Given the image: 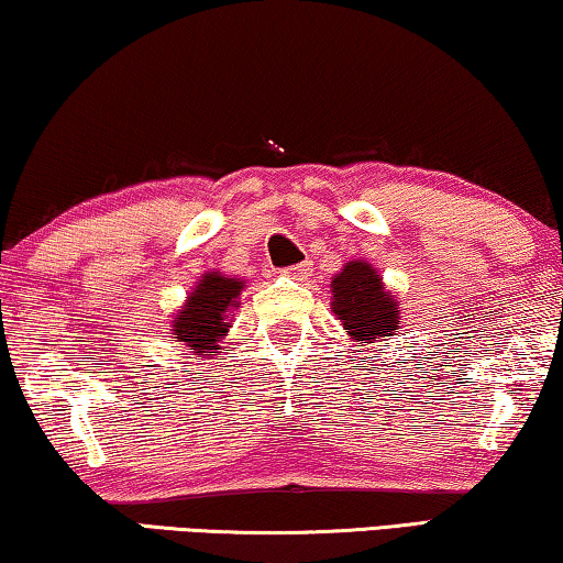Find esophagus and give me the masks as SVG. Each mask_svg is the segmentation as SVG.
I'll return each mask as SVG.
<instances>
[{
    "instance_id": "obj_1",
    "label": "esophagus",
    "mask_w": 563,
    "mask_h": 563,
    "mask_svg": "<svg viewBox=\"0 0 563 563\" xmlns=\"http://www.w3.org/2000/svg\"><path fill=\"white\" fill-rule=\"evenodd\" d=\"M282 274L289 276V279H295V282H307L309 276H312V264L305 262V264L287 266V268H282Z\"/></svg>"
}]
</instances>
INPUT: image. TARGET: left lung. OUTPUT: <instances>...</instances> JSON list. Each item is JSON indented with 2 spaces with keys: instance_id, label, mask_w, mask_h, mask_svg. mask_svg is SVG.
I'll return each instance as SVG.
<instances>
[{
  "instance_id": "obj_1",
  "label": "left lung",
  "mask_w": 563,
  "mask_h": 563,
  "mask_svg": "<svg viewBox=\"0 0 563 563\" xmlns=\"http://www.w3.org/2000/svg\"><path fill=\"white\" fill-rule=\"evenodd\" d=\"M332 312L345 328L347 338L363 353L365 342H380L401 330V307L394 291L386 289L380 274L371 264L350 262L332 279Z\"/></svg>"
}]
</instances>
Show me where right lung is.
Wrapping results in <instances>:
<instances>
[{
	"mask_svg": "<svg viewBox=\"0 0 563 563\" xmlns=\"http://www.w3.org/2000/svg\"><path fill=\"white\" fill-rule=\"evenodd\" d=\"M243 287L246 282L228 279L221 272L202 274L180 312L173 317L169 335H175L180 345L198 357L218 353L221 350L218 342L231 328V309L239 307Z\"/></svg>",
	"mask_w": 563,
	"mask_h": 563,
	"instance_id": "1",
	"label": "right lung"
}]
</instances>
